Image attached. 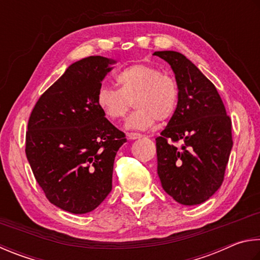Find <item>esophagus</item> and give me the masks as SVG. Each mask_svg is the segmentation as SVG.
<instances>
[{"mask_svg": "<svg viewBox=\"0 0 260 260\" xmlns=\"http://www.w3.org/2000/svg\"><path fill=\"white\" fill-rule=\"evenodd\" d=\"M127 138L134 140V139H138V138H142V135L137 134V133H129L127 134Z\"/></svg>", "mask_w": 260, "mask_h": 260, "instance_id": "34e87169", "label": "esophagus"}]
</instances>
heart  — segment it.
<instances>
[{
  "label": "heart",
  "mask_w": 260,
  "mask_h": 260,
  "mask_svg": "<svg viewBox=\"0 0 260 260\" xmlns=\"http://www.w3.org/2000/svg\"><path fill=\"white\" fill-rule=\"evenodd\" d=\"M115 81L118 89L102 86L97 92L98 106L109 120H122L133 105L131 102L137 109L126 120L130 129H148L155 120L166 121L176 112L179 89L170 74L145 63H136L118 72Z\"/></svg>",
  "instance_id": "1"
}]
</instances>
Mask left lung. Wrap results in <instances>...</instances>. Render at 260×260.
I'll use <instances>...</instances> for the list:
<instances>
[{
    "label": "left lung",
    "mask_w": 260,
    "mask_h": 260,
    "mask_svg": "<svg viewBox=\"0 0 260 260\" xmlns=\"http://www.w3.org/2000/svg\"><path fill=\"white\" fill-rule=\"evenodd\" d=\"M154 54L170 63L179 89L176 112L156 138L157 174L177 202L200 204L224 181L233 146L232 120L216 86L184 54Z\"/></svg>",
    "instance_id": "1"
}]
</instances>
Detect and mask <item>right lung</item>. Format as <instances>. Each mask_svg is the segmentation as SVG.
<instances>
[{"label":"right lung","mask_w":260,"mask_h":260,"mask_svg":"<svg viewBox=\"0 0 260 260\" xmlns=\"http://www.w3.org/2000/svg\"><path fill=\"white\" fill-rule=\"evenodd\" d=\"M115 61H76L44 91L30 113L26 156L45 197L72 213L94 210L112 190L116 152L126 142L97 104L102 81Z\"/></svg>","instance_id":"1"}]
</instances>
